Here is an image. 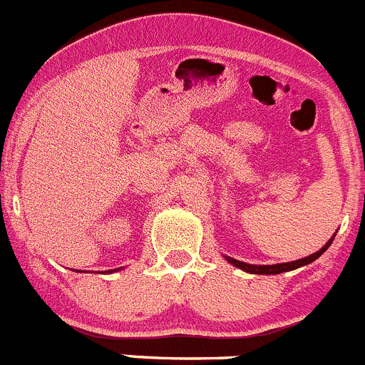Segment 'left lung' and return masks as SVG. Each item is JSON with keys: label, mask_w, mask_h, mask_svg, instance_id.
I'll return each mask as SVG.
<instances>
[{"label": "left lung", "mask_w": 365, "mask_h": 365, "mask_svg": "<svg viewBox=\"0 0 365 365\" xmlns=\"http://www.w3.org/2000/svg\"><path fill=\"white\" fill-rule=\"evenodd\" d=\"M335 234L330 237V240L327 241V245H324L321 250H317L316 254L309 255V257H304V259H298V261H291V262H280V264H247V262H241L237 261V259L234 257H227V261L230 262L232 266H236V268L243 269V272L247 273H255V275H279V273H284V272H291V269H297V268H302V266L305 264H310V262L316 261L317 257H319L321 254H323L324 250H327L328 247L331 245V241H334Z\"/></svg>", "instance_id": "1"}]
</instances>
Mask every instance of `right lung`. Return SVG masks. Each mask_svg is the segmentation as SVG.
I'll use <instances>...</instances> for the list:
<instances>
[{"instance_id":"add662e5","label":"right lung","mask_w":365,"mask_h":365,"mask_svg":"<svg viewBox=\"0 0 365 365\" xmlns=\"http://www.w3.org/2000/svg\"><path fill=\"white\" fill-rule=\"evenodd\" d=\"M111 272H113V269H111ZM111 272H110V273H111Z\"/></svg>"}]
</instances>
